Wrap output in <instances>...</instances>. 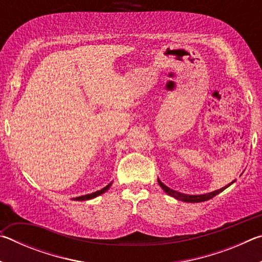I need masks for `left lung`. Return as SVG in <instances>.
Returning a JSON list of instances; mask_svg holds the SVG:
<instances>
[{
  "mask_svg": "<svg viewBox=\"0 0 262 262\" xmlns=\"http://www.w3.org/2000/svg\"><path fill=\"white\" fill-rule=\"evenodd\" d=\"M233 183V181H232ZM231 183V184H232ZM158 184L161 187L165 190V193H167L168 195H171V196H173L176 199H178V200H181V201H185V202H192V203H195V202H203V201H207V200H210V199H212L214 196H216L217 194L221 193L222 190H224L225 188H228L230 185L229 184L228 186H225V187L221 188V189H217L215 190V192H211V193H208V194H203V195H187V194H183V193H179L177 192V190H173L171 188H168L167 186L164 185L161 180L158 179Z\"/></svg>",
  "mask_w": 262,
  "mask_h": 262,
  "instance_id": "left-lung-1",
  "label": "left lung"
}]
</instances>
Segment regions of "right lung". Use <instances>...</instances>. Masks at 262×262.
I'll use <instances>...</instances> for the list:
<instances>
[{
	"mask_svg": "<svg viewBox=\"0 0 262 262\" xmlns=\"http://www.w3.org/2000/svg\"><path fill=\"white\" fill-rule=\"evenodd\" d=\"M112 185V184H108L107 186H106V187H104V188H101L100 190H97V192H95V193H91V194H86V195H83V196H78V198H76L75 199V200L76 201H84V200H90V199H94V198H96V196H98V195H100V194H103L104 192H106V190H107L108 188H110V186Z\"/></svg>",
	"mask_w": 262,
	"mask_h": 262,
	"instance_id": "right-lung-1",
	"label": "right lung"
}]
</instances>
